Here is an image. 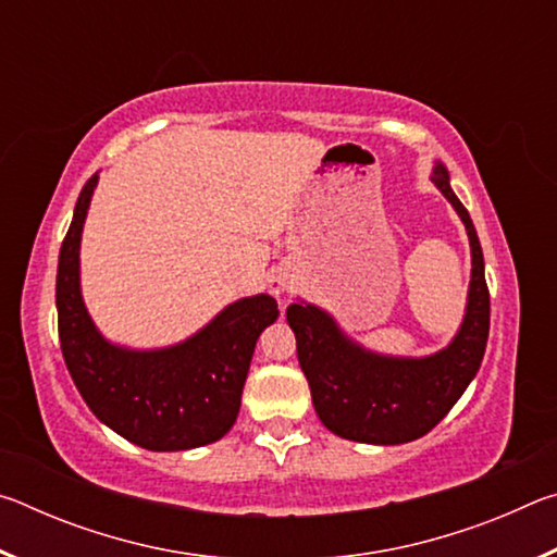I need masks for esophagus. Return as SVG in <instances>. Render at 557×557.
I'll list each match as a JSON object with an SVG mask.
<instances>
[{
	"label": "esophagus",
	"instance_id": "1",
	"mask_svg": "<svg viewBox=\"0 0 557 557\" xmlns=\"http://www.w3.org/2000/svg\"><path fill=\"white\" fill-rule=\"evenodd\" d=\"M292 289V282H289V277L285 275V272H277V275H272L270 277V292L275 297H280V295H285V292H289Z\"/></svg>",
	"mask_w": 557,
	"mask_h": 557
}]
</instances>
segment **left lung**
Instances as JSON below:
<instances>
[{"instance_id": "1", "label": "left lung", "mask_w": 557, "mask_h": 557, "mask_svg": "<svg viewBox=\"0 0 557 557\" xmlns=\"http://www.w3.org/2000/svg\"><path fill=\"white\" fill-rule=\"evenodd\" d=\"M432 182L455 206L471 248L467 312L455 338L442 351L422 358L383 356L348 338L332 314L314 305H289L287 324L297 336V358L307 375L312 403L334 435L366 445H403L437 425L474 379L488 338V287L474 223L449 186L445 164L432 169Z\"/></svg>"}]
</instances>
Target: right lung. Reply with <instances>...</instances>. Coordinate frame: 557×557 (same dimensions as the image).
I'll return each mask as SVG.
<instances>
[{"label":"right lung","mask_w":557,"mask_h":557,"mask_svg":"<svg viewBox=\"0 0 557 557\" xmlns=\"http://www.w3.org/2000/svg\"><path fill=\"white\" fill-rule=\"evenodd\" d=\"M96 186L92 174L75 203L55 275L61 351L75 388L100 422L139 447L178 451L211 445L238 418L256 342L280 317L277 301L270 295L243 297L201 332L166 348L135 351L110 344L81 295V235Z\"/></svg>","instance_id":"right-lung-1"}]
</instances>
